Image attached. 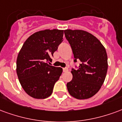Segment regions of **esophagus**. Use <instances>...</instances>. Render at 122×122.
Here are the masks:
<instances>
[{"mask_svg": "<svg viewBox=\"0 0 122 122\" xmlns=\"http://www.w3.org/2000/svg\"><path fill=\"white\" fill-rule=\"evenodd\" d=\"M67 71H68L67 67H64V68H63V71L64 72H67Z\"/></svg>", "mask_w": 122, "mask_h": 122, "instance_id": "esophagus-1", "label": "esophagus"}]
</instances>
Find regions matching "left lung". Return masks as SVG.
<instances>
[{"label":"left lung","instance_id":"left-lung-1","mask_svg":"<svg viewBox=\"0 0 122 122\" xmlns=\"http://www.w3.org/2000/svg\"><path fill=\"white\" fill-rule=\"evenodd\" d=\"M64 34L71 45L74 62L81 64L72 68L73 79L67 83V90L73 97L85 99L100 90L108 69L105 49L94 36L81 30H66Z\"/></svg>","mask_w":122,"mask_h":122}]
</instances>
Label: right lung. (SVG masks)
Returning <instances> with one entry per match:
<instances>
[{
    "instance_id": "obj_1",
    "label": "right lung",
    "mask_w": 122,
    "mask_h": 122,
    "mask_svg": "<svg viewBox=\"0 0 122 122\" xmlns=\"http://www.w3.org/2000/svg\"><path fill=\"white\" fill-rule=\"evenodd\" d=\"M64 30H45L33 34L24 43L17 58V74L24 90L36 99L52 94L62 73L50 66L53 53L63 41Z\"/></svg>"
}]
</instances>
